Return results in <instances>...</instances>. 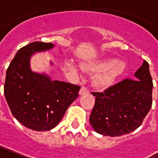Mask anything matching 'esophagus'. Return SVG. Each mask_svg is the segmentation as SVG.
I'll return each instance as SVG.
<instances>
[{
  "label": "esophagus",
  "mask_w": 158,
  "mask_h": 158,
  "mask_svg": "<svg viewBox=\"0 0 158 158\" xmlns=\"http://www.w3.org/2000/svg\"><path fill=\"white\" fill-rule=\"evenodd\" d=\"M89 94V89H88L87 88L85 87H81L80 90H79V94L83 95V94Z\"/></svg>",
  "instance_id": "1"
}]
</instances>
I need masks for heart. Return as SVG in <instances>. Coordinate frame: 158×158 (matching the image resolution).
I'll return each mask as SVG.
<instances>
[{"label": "heart", "instance_id": "obj_1", "mask_svg": "<svg viewBox=\"0 0 158 158\" xmlns=\"http://www.w3.org/2000/svg\"><path fill=\"white\" fill-rule=\"evenodd\" d=\"M84 68L92 73H98L94 79V84L98 89H107L113 85L116 79L123 73L125 64L122 61L107 58L85 64ZM69 69L73 72L77 71L75 66L72 64H69Z\"/></svg>", "mask_w": 158, "mask_h": 158}]
</instances>
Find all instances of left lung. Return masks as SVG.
<instances>
[{
    "instance_id": "8db88e82",
    "label": "left lung",
    "mask_w": 158,
    "mask_h": 158,
    "mask_svg": "<svg viewBox=\"0 0 158 158\" xmlns=\"http://www.w3.org/2000/svg\"><path fill=\"white\" fill-rule=\"evenodd\" d=\"M152 79L146 60L134 74L103 92H92L95 103L89 123L99 134L116 137L137 129L152 103Z\"/></svg>"
}]
</instances>
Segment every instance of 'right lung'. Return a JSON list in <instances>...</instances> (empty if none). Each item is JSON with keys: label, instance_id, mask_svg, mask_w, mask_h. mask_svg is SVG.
I'll use <instances>...</instances> for the list:
<instances>
[{"label": "right lung", "instance_id": "1", "mask_svg": "<svg viewBox=\"0 0 158 158\" xmlns=\"http://www.w3.org/2000/svg\"><path fill=\"white\" fill-rule=\"evenodd\" d=\"M53 47L52 43L35 41L20 48L6 70L4 94L12 115L35 131L56 127L80 89L78 85L31 71V55Z\"/></svg>", "mask_w": 158, "mask_h": 158}]
</instances>
